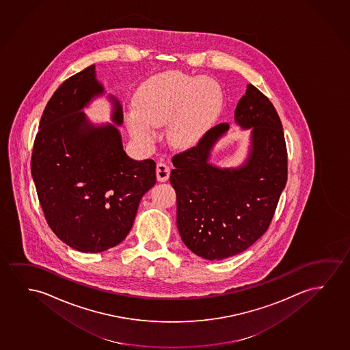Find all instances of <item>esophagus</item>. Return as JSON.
Instances as JSON below:
<instances>
[{
	"label": "esophagus",
	"instance_id": "34e87169",
	"mask_svg": "<svg viewBox=\"0 0 350 350\" xmlns=\"http://www.w3.org/2000/svg\"><path fill=\"white\" fill-rule=\"evenodd\" d=\"M170 172L171 170L168 167L166 163L163 162H159L157 165V178L159 182H166L170 178Z\"/></svg>",
	"mask_w": 350,
	"mask_h": 350
}]
</instances>
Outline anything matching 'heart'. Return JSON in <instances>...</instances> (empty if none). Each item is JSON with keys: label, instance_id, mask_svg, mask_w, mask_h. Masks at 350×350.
<instances>
[{"label": "heart", "instance_id": "heart-1", "mask_svg": "<svg viewBox=\"0 0 350 350\" xmlns=\"http://www.w3.org/2000/svg\"><path fill=\"white\" fill-rule=\"evenodd\" d=\"M223 106V92L217 81L182 72H165L143 84L127 114L132 137L150 147L155 127L168 122L170 143L188 148L200 141L217 119Z\"/></svg>", "mask_w": 350, "mask_h": 350}]
</instances>
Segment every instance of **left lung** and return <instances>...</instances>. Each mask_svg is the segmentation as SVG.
Wrapping results in <instances>:
<instances>
[{
    "instance_id": "left-lung-1",
    "label": "left lung",
    "mask_w": 350,
    "mask_h": 350,
    "mask_svg": "<svg viewBox=\"0 0 350 350\" xmlns=\"http://www.w3.org/2000/svg\"><path fill=\"white\" fill-rule=\"evenodd\" d=\"M234 122L250 131L248 154L239 166L211 162L228 124L211 129L196 147L172 159L178 231L193 254L211 261L242 253L267 231L286 184L282 122L269 98L252 84L237 103Z\"/></svg>"
}]
</instances>
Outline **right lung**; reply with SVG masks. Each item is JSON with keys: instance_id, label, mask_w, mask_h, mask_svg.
Instances as JSON below:
<instances>
[{"instance_id": "obj_1", "label": "right lung", "mask_w": 350, "mask_h": 350, "mask_svg": "<svg viewBox=\"0 0 350 350\" xmlns=\"http://www.w3.org/2000/svg\"><path fill=\"white\" fill-rule=\"evenodd\" d=\"M106 94L95 65L64 81L42 114L31 173L46 223L68 247L101 253L125 239L157 163L127 157L118 126L122 106L109 94L111 122L95 124L84 108Z\"/></svg>"}]
</instances>
